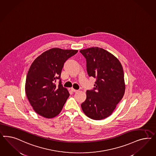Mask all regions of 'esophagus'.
<instances>
[{"label": "esophagus", "instance_id": "obj_1", "mask_svg": "<svg viewBox=\"0 0 156 156\" xmlns=\"http://www.w3.org/2000/svg\"><path fill=\"white\" fill-rule=\"evenodd\" d=\"M71 91H72L73 92H74V93H75V92H76L78 90H76V89H73V88H71Z\"/></svg>", "mask_w": 156, "mask_h": 156}]
</instances>
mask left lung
Wrapping results in <instances>:
<instances>
[{"mask_svg":"<svg viewBox=\"0 0 156 156\" xmlns=\"http://www.w3.org/2000/svg\"><path fill=\"white\" fill-rule=\"evenodd\" d=\"M80 52L86 58L88 75L96 79L94 88L86 91L82 109L88 117L101 120L112 114L124 95L122 66L116 57L102 48H88Z\"/></svg>","mask_w":156,"mask_h":156,"instance_id":"8db88e82","label":"left lung"}]
</instances>
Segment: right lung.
<instances>
[{"instance_id": "add662e5", "label": "right lung", "mask_w": 156, "mask_h": 156, "mask_svg": "<svg viewBox=\"0 0 156 156\" xmlns=\"http://www.w3.org/2000/svg\"><path fill=\"white\" fill-rule=\"evenodd\" d=\"M78 50L53 48L37 57L26 77L25 91L34 111L45 118L55 117L61 112L69 93L62 85L64 63ZM59 81L58 84L56 82Z\"/></svg>"}]
</instances>
